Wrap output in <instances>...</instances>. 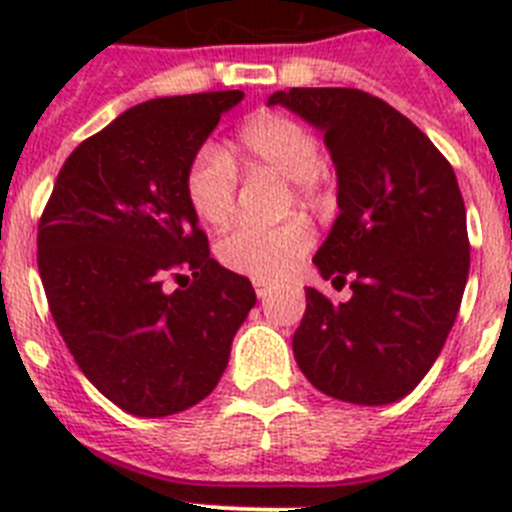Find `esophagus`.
Returning <instances> with one entry per match:
<instances>
[{"label":"esophagus","instance_id":"34e87169","mask_svg":"<svg viewBox=\"0 0 512 512\" xmlns=\"http://www.w3.org/2000/svg\"><path fill=\"white\" fill-rule=\"evenodd\" d=\"M253 287H256V295H259V300H266V297L274 292V284L271 282H264V279H253Z\"/></svg>","mask_w":512,"mask_h":512}]
</instances>
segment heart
Masks as SVG:
<instances>
[{
	"label": "heart",
	"mask_w": 512,
	"mask_h": 512,
	"mask_svg": "<svg viewBox=\"0 0 512 512\" xmlns=\"http://www.w3.org/2000/svg\"><path fill=\"white\" fill-rule=\"evenodd\" d=\"M248 164L264 166L295 182L300 200H315L320 187L323 153L307 125L287 115H259L241 130ZM189 205L210 225H225L235 212L238 171L225 148L205 143L194 153L184 176ZM312 246V233L302 220L282 225H238L225 235L217 256L230 271L253 279H282L295 269Z\"/></svg>",
	"instance_id": "obj_1"
}]
</instances>
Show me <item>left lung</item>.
Masks as SVG:
<instances>
[{"label":"left lung","instance_id":"obj_1","mask_svg":"<svg viewBox=\"0 0 512 512\" xmlns=\"http://www.w3.org/2000/svg\"><path fill=\"white\" fill-rule=\"evenodd\" d=\"M323 133L338 217L312 264L351 300L307 289L292 338L297 366L323 395L390 405L410 395L454 328L469 277L467 210L451 164L405 115L343 87L274 92Z\"/></svg>","mask_w":512,"mask_h":512}]
</instances>
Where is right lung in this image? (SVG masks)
<instances>
[{
    "label": "right lung",
    "instance_id": "1",
    "mask_svg": "<svg viewBox=\"0 0 512 512\" xmlns=\"http://www.w3.org/2000/svg\"><path fill=\"white\" fill-rule=\"evenodd\" d=\"M243 92L158 97L66 158L38 228V269L84 377L125 413L164 418L205 400L256 292L210 259L184 176ZM192 270L166 293L169 273ZM182 279V274H176Z\"/></svg>",
    "mask_w": 512,
    "mask_h": 512
}]
</instances>
